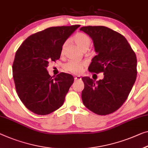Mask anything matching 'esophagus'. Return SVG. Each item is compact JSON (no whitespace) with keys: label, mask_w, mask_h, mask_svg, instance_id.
Segmentation results:
<instances>
[{"label":"esophagus","mask_w":148,"mask_h":148,"mask_svg":"<svg viewBox=\"0 0 148 148\" xmlns=\"http://www.w3.org/2000/svg\"><path fill=\"white\" fill-rule=\"evenodd\" d=\"M81 81V77L80 76H76L75 77V81L77 82V81Z\"/></svg>","instance_id":"1"}]
</instances>
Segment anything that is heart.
Wrapping results in <instances>:
<instances>
[{"label":"heart","mask_w":148,"mask_h":148,"mask_svg":"<svg viewBox=\"0 0 148 148\" xmlns=\"http://www.w3.org/2000/svg\"><path fill=\"white\" fill-rule=\"evenodd\" d=\"M74 42L80 47L83 51H86L89 47L91 44V39L87 34L83 32H78L73 37ZM67 41L63 43L61 47V53L63 54L65 51V49L67 46ZM85 67V64L83 63L75 60H71L68 61L67 63L64 65V69L66 71L73 74H79L83 71V68Z\"/></svg>","instance_id":"heart-1"}]
</instances>
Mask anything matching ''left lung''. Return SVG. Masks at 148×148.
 I'll return each mask as SVG.
<instances>
[{
	"mask_svg": "<svg viewBox=\"0 0 148 148\" xmlns=\"http://www.w3.org/2000/svg\"><path fill=\"white\" fill-rule=\"evenodd\" d=\"M80 30L92 38L97 53L88 71L104 73L103 79L97 82L88 77L82 78L85 85L82 101L88 110L97 114H109L123 104L135 83L136 53L124 36L107 27L84 26Z\"/></svg>",
	"mask_w": 148,
	"mask_h": 148,
	"instance_id": "8db88e82",
	"label": "left lung"
}]
</instances>
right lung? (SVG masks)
<instances>
[{
    "instance_id": "right-lung-1",
    "label": "right lung",
    "mask_w": 148,
    "mask_h": 148,
    "mask_svg": "<svg viewBox=\"0 0 148 148\" xmlns=\"http://www.w3.org/2000/svg\"><path fill=\"white\" fill-rule=\"evenodd\" d=\"M80 25L51 27L29 36L20 45L12 65L18 96L24 106L38 115L49 114L61 107L74 78L60 73L51 77L49 61L60 58L61 47Z\"/></svg>"
}]
</instances>
